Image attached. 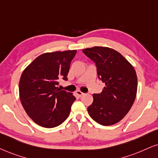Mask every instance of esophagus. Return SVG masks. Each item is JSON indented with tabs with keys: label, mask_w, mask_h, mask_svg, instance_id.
<instances>
[{
	"label": "esophagus",
	"mask_w": 158,
	"mask_h": 158,
	"mask_svg": "<svg viewBox=\"0 0 158 158\" xmlns=\"http://www.w3.org/2000/svg\"><path fill=\"white\" fill-rule=\"evenodd\" d=\"M76 94L78 95V96L79 97H82L83 96V95L84 94V93H83V92H81V91H79V90H77V92H76Z\"/></svg>",
	"instance_id": "34e87169"
}]
</instances>
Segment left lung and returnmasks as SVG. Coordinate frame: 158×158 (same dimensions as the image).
Masks as SVG:
<instances>
[{
    "label": "left lung",
    "mask_w": 158,
    "mask_h": 158,
    "mask_svg": "<svg viewBox=\"0 0 158 158\" xmlns=\"http://www.w3.org/2000/svg\"><path fill=\"white\" fill-rule=\"evenodd\" d=\"M83 53L95 62L99 79L105 84L100 94H93L89 114L102 125H112L123 119L132 107L137 89V78L132 64L112 48L94 46Z\"/></svg>",
    "instance_id": "8db88e82"
}]
</instances>
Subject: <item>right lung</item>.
<instances>
[{
  "label": "right lung",
  "mask_w": 158,
  "mask_h": 158,
  "mask_svg": "<svg viewBox=\"0 0 158 158\" xmlns=\"http://www.w3.org/2000/svg\"><path fill=\"white\" fill-rule=\"evenodd\" d=\"M77 50L45 53L33 61L22 73L19 97L22 106L39 125L52 128L69 115L76 98L58 88L59 80H67L70 64Z\"/></svg>",
  "instance_id": "obj_1"
}]
</instances>
